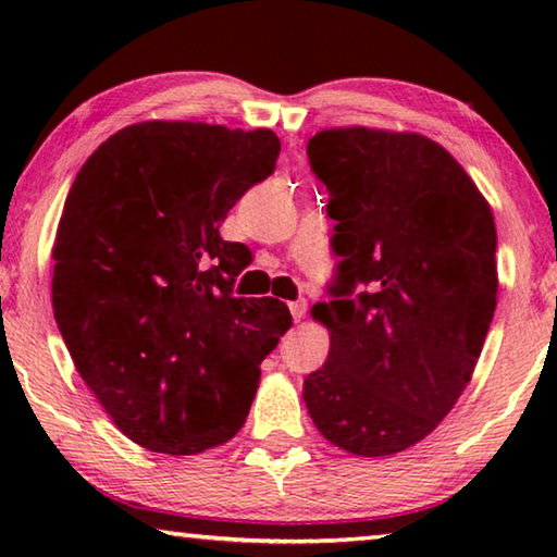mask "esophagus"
<instances>
[{
    "label": "esophagus",
    "mask_w": 557,
    "mask_h": 557,
    "mask_svg": "<svg viewBox=\"0 0 557 557\" xmlns=\"http://www.w3.org/2000/svg\"><path fill=\"white\" fill-rule=\"evenodd\" d=\"M289 312L295 322H301V317L307 312V301L305 299H297V301H289Z\"/></svg>",
    "instance_id": "1"
}]
</instances>
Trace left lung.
I'll use <instances>...</instances> for the list:
<instances>
[{"label":"left lung","mask_w":557,"mask_h":557,"mask_svg":"<svg viewBox=\"0 0 557 557\" xmlns=\"http://www.w3.org/2000/svg\"><path fill=\"white\" fill-rule=\"evenodd\" d=\"M329 188L326 363L301 398L317 430L358 457H388L455 408L496 309L492 206L455 157L418 132L322 129L307 145Z\"/></svg>","instance_id":"8db88e82"}]
</instances>
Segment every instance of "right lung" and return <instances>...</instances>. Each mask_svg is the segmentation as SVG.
<instances>
[{
  "label": "right lung",
  "mask_w": 557,
  "mask_h": 557,
  "mask_svg": "<svg viewBox=\"0 0 557 557\" xmlns=\"http://www.w3.org/2000/svg\"><path fill=\"white\" fill-rule=\"evenodd\" d=\"M277 154L265 127L147 120L75 176L53 243V317L81 379L139 447L178 457L235 437L262 358L292 326L285 301L233 297L252 256L219 233Z\"/></svg>",
  "instance_id": "right-lung-1"
}]
</instances>
